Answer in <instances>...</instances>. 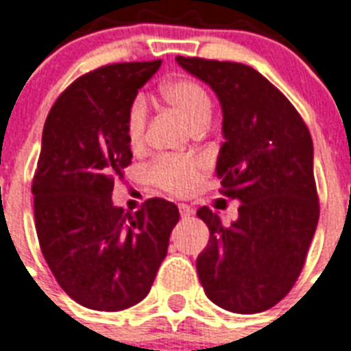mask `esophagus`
I'll return each instance as SVG.
<instances>
[{
  "mask_svg": "<svg viewBox=\"0 0 351 351\" xmlns=\"http://www.w3.org/2000/svg\"><path fill=\"white\" fill-rule=\"evenodd\" d=\"M178 209H180L182 217H189V215L195 213V209H193V206H189V204H178Z\"/></svg>",
  "mask_w": 351,
  "mask_h": 351,
  "instance_id": "esophagus-1",
  "label": "esophagus"
}]
</instances>
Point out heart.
<instances>
[{
  "label": "heart",
  "mask_w": 351,
  "mask_h": 351,
  "mask_svg": "<svg viewBox=\"0 0 351 351\" xmlns=\"http://www.w3.org/2000/svg\"><path fill=\"white\" fill-rule=\"evenodd\" d=\"M162 96L180 112L193 127L206 123L211 114V96L198 80L191 76H176L162 85ZM147 125V101L142 95L132 98L127 109L125 132L132 149L140 147ZM202 158L182 156H160L149 165L147 176L154 186L162 187L171 195H187L197 189L204 171Z\"/></svg>",
  "instance_id": "b5f03b06"
}]
</instances>
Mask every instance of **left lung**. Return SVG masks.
<instances>
[{
	"instance_id": "left-lung-1",
	"label": "left lung",
	"mask_w": 351,
	"mask_h": 351,
	"mask_svg": "<svg viewBox=\"0 0 351 351\" xmlns=\"http://www.w3.org/2000/svg\"><path fill=\"white\" fill-rule=\"evenodd\" d=\"M217 93L226 142L217 160L220 193L240 200L224 226L209 208L197 271L209 300L233 313H258L297 282L319 222L311 134L291 101L250 65L176 56Z\"/></svg>"
}]
</instances>
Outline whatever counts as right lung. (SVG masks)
<instances>
[{"mask_svg":"<svg viewBox=\"0 0 351 351\" xmlns=\"http://www.w3.org/2000/svg\"><path fill=\"white\" fill-rule=\"evenodd\" d=\"M162 65L112 63L80 76L58 96L43 127L32 195L41 253L65 293L98 311L145 299L180 213L149 198L134 215L111 200L131 164L127 109Z\"/></svg>","mask_w":351,"mask_h":351,"instance_id":"right-lung-1","label":"right lung"}]
</instances>
